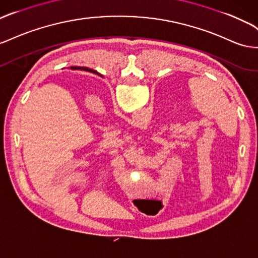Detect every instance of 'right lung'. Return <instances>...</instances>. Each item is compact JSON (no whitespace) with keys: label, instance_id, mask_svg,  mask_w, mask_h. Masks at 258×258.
Instances as JSON below:
<instances>
[{"label":"right lung","instance_id":"right-lung-1","mask_svg":"<svg viewBox=\"0 0 258 258\" xmlns=\"http://www.w3.org/2000/svg\"><path fill=\"white\" fill-rule=\"evenodd\" d=\"M74 68H75V69H76V68H77V67H72V69H74ZM79 69H80V68H79ZM83 71H88V72H92V71H91V69H88V68H83ZM93 73H95V72H93Z\"/></svg>","mask_w":258,"mask_h":258}]
</instances>
